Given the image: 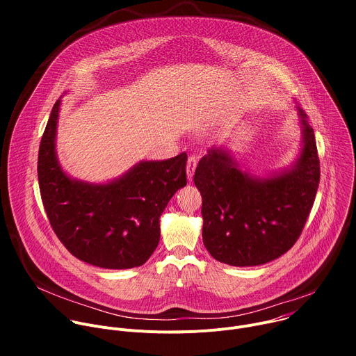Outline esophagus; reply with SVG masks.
Instances as JSON below:
<instances>
[{
    "label": "esophagus",
    "instance_id": "esophagus-1",
    "mask_svg": "<svg viewBox=\"0 0 356 356\" xmlns=\"http://www.w3.org/2000/svg\"><path fill=\"white\" fill-rule=\"evenodd\" d=\"M195 168H197V158H195V156H190V158H188V161H187V166H186L188 180H191V179H193L194 172H195Z\"/></svg>",
    "mask_w": 356,
    "mask_h": 356
}]
</instances>
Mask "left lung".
Wrapping results in <instances>:
<instances>
[{"instance_id":"obj_1","label":"left lung","mask_w":356,"mask_h":356,"mask_svg":"<svg viewBox=\"0 0 356 356\" xmlns=\"http://www.w3.org/2000/svg\"><path fill=\"white\" fill-rule=\"evenodd\" d=\"M301 129L294 162L255 175L228 147L211 146L198 162L194 184L202 197V242L231 266H258L280 258L300 236L314 204L320 161L309 117L296 104Z\"/></svg>"}]
</instances>
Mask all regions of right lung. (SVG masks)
Masks as SVG:
<instances>
[{
	"instance_id": "obj_1",
	"label": "right lung",
	"mask_w": 356,
	"mask_h": 356,
	"mask_svg": "<svg viewBox=\"0 0 356 356\" xmlns=\"http://www.w3.org/2000/svg\"><path fill=\"white\" fill-rule=\"evenodd\" d=\"M62 98L50 113L38 156L43 207L55 234L77 259L103 269L143 265L161 239V216L187 184V155L140 161L124 175L91 183L72 177L56 152Z\"/></svg>"
}]
</instances>
